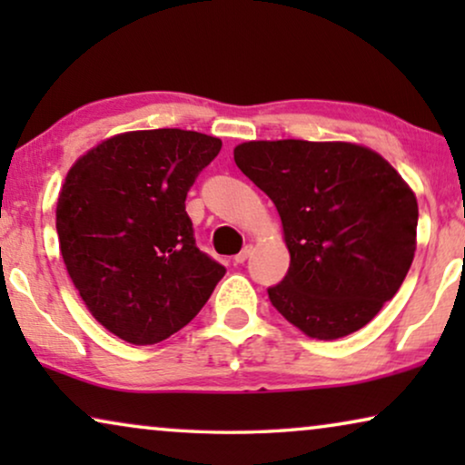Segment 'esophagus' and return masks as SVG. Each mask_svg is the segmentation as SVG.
Returning <instances> with one entry per match:
<instances>
[{
  "instance_id": "34e87169",
  "label": "esophagus",
  "mask_w": 465,
  "mask_h": 465,
  "mask_svg": "<svg viewBox=\"0 0 465 465\" xmlns=\"http://www.w3.org/2000/svg\"><path fill=\"white\" fill-rule=\"evenodd\" d=\"M252 252H253V245H252V243H245L243 250H241V252L237 253V256H234V264H243L245 260L252 256Z\"/></svg>"
}]
</instances>
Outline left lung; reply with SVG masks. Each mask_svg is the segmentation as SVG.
Here are the masks:
<instances>
[{
    "instance_id": "8db88e82",
    "label": "left lung",
    "mask_w": 465,
    "mask_h": 465,
    "mask_svg": "<svg viewBox=\"0 0 465 465\" xmlns=\"http://www.w3.org/2000/svg\"><path fill=\"white\" fill-rule=\"evenodd\" d=\"M234 163L275 203L290 252L269 288L302 334L358 332L396 296L417 250V196L379 152L351 142H245Z\"/></svg>"
}]
</instances>
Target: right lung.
<instances>
[{"mask_svg":"<svg viewBox=\"0 0 465 465\" xmlns=\"http://www.w3.org/2000/svg\"><path fill=\"white\" fill-rule=\"evenodd\" d=\"M220 148L196 131H126L67 171L56 201L63 262L94 320L131 345L182 330L224 277L186 213L190 186Z\"/></svg>","mask_w":465,"mask_h":465,"instance_id":"right-lung-1","label":"right lung"}]
</instances>
